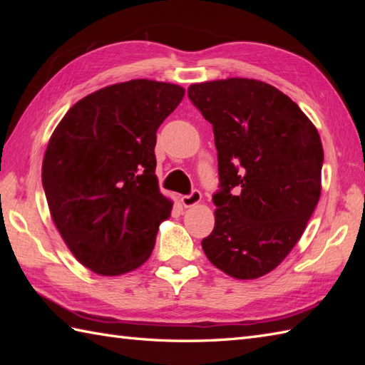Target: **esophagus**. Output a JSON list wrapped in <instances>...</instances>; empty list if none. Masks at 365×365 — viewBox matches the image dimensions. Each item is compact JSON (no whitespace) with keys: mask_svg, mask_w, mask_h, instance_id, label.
Returning a JSON list of instances; mask_svg holds the SVG:
<instances>
[{"mask_svg":"<svg viewBox=\"0 0 365 365\" xmlns=\"http://www.w3.org/2000/svg\"><path fill=\"white\" fill-rule=\"evenodd\" d=\"M200 199H202V195H200L199 190H192L190 195L187 196H182V204L183 207H192L200 202Z\"/></svg>","mask_w":365,"mask_h":365,"instance_id":"obj_1","label":"esophagus"}]
</instances>
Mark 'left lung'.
Returning a JSON list of instances; mask_svg holds the SVG:
<instances>
[{
  "label": "left lung",
  "instance_id": "obj_1",
  "mask_svg": "<svg viewBox=\"0 0 365 365\" xmlns=\"http://www.w3.org/2000/svg\"><path fill=\"white\" fill-rule=\"evenodd\" d=\"M188 97L212 123L220 191L202 250L235 279L273 271L298 243L322 192L320 135L271 84L227 78L191 84Z\"/></svg>",
  "mask_w": 365,
  "mask_h": 365
}]
</instances>
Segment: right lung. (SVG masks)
Returning a JSON list of instances; mask_svg holds the SVG:
<instances>
[{"label":"right lung","instance_id":"add662e5","mask_svg":"<svg viewBox=\"0 0 365 365\" xmlns=\"http://www.w3.org/2000/svg\"><path fill=\"white\" fill-rule=\"evenodd\" d=\"M185 89L131 80L76 102L46 145L42 185L54 226L81 265L102 276L150 257L173 210L155 175L157 130Z\"/></svg>","mask_w":365,"mask_h":365}]
</instances>
